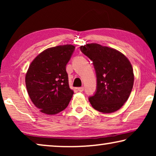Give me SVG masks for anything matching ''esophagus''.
Here are the masks:
<instances>
[{
  "label": "esophagus",
  "instance_id": "1",
  "mask_svg": "<svg viewBox=\"0 0 156 156\" xmlns=\"http://www.w3.org/2000/svg\"><path fill=\"white\" fill-rule=\"evenodd\" d=\"M77 90H78L79 91H80V92H82V91H84V87H79V88H77Z\"/></svg>",
  "mask_w": 156,
  "mask_h": 156
}]
</instances>
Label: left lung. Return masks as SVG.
<instances>
[{"mask_svg": "<svg viewBox=\"0 0 156 156\" xmlns=\"http://www.w3.org/2000/svg\"><path fill=\"white\" fill-rule=\"evenodd\" d=\"M92 61L97 76V89L89 101L94 109L112 113L129 99L133 86V68L127 57L119 51L97 43L80 47Z\"/></svg>", "mask_w": 156, "mask_h": 156, "instance_id": "obj_1", "label": "left lung"}]
</instances>
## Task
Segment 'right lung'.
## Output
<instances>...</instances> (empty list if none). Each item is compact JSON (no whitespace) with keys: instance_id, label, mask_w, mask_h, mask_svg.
I'll return each mask as SVG.
<instances>
[{"instance_id":"right-lung-1","label":"right lung","mask_w":156,"mask_h":156,"mask_svg":"<svg viewBox=\"0 0 156 156\" xmlns=\"http://www.w3.org/2000/svg\"><path fill=\"white\" fill-rule=\"evenodd\" d=\"M75 47L50 48L38 55L30 65L25 84L31 101L44 114H58L67 107L73 91L69 88L66 65Z\"/></svg>"}]
</instances>
